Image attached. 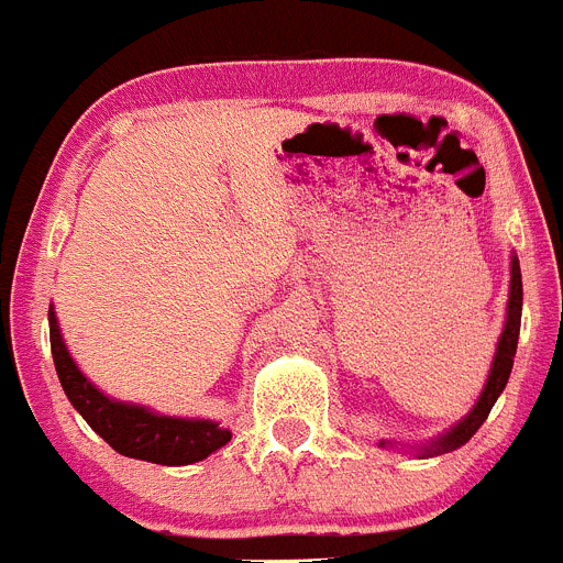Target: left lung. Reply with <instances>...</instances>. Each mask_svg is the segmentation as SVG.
Returning <instances> with one entry per match:
<instances>
[{
	"label": "left lung",
	"instance_id": "left-lung-1",
	"mask_svg": "<svg viewBox=\"0 0 563 563\" xmlns=\"http://www.w3.org/2000/svg\"><path fill=\"white\" fill-rule=\"evenodd\" d=\"M519 330H521V267H519V258L510 256V292H507L505 327H501V335L499 341H496L494 363H490L485 386H482L479 397H476L474 409L467 411L460 422H454L449 431H442L437 440L420 442V445H409L420 460H429V456H440V454H449V451L462 449V445H465L476 431H479V426L487 420L490 409H494V402L499 400V395L505 391L507 377H510V369H514ZM389 445L391 442L380 440V449H389Z\"/></svg>",
	"mask_w": 563,
	"mask_h": 563
}]
</instances>
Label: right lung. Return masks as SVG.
Segmentation results:
<instances>
[{
    "mask_svg": "<svg viewBox=\"0 0 563 563\" xmlns=\"http://www.w3.org/2000/svg\"><path fill=\"white\" fill-rule=\"evenodd\" d=\"M47 318L49 350L64 395L73 402V409L89 422V429L103 437L118 454L154 465H194L228 445L231 431L222 429L217 420L161 415L141 402L114 400L103 395L69 355L53 305Z\"/></svg>",
    "mask_w": 563,
    "mask_h": 563,
    "instance_id": "obj_1",
    "label": "right lung"
}]
</instances>
